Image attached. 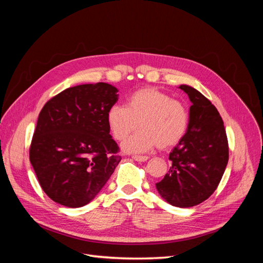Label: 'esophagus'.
Returning <instances> with one entry per match:
<instances>
[{"mask_svg":"<svg viewBox=\"0 0 263 263\" xmlns=\"http://www.w3.org/2000/svg\"><path fill=\"white\" fill-rule=\"evenodd\" d=\"M133 159L135 161H138V162H145L148 160V157L147 156H133Z\"/></svg>","mask_w":263,"mask_h":263,"instance_id":"esophagus-1","label":"esophagus"}]
</instances>
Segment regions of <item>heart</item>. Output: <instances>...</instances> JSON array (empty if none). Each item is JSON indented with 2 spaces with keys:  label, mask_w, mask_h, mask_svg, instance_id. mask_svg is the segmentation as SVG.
<instances>
[{
  "label": "heart",
  "mask_w": 263,
  "mask_h": 263,
  "mask_svg": "<svg viewBox=\"0 0 263 263\" xmlns=\"http://www.w3.org/2000/svg\"><path fill=\"white\" fill-rule=\"evenodd\" d=\"M107 125L117 140L126 139L122 149L128 154L147 153L158 146L169 148L183 138L189 125V113L181 102L155 87H144L134 92L127 106L113 105L107 110Z\"/></svg>",
  "instance_id": "1"
}]
</instances>
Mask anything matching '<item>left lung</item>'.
<instances>
[{
  "label": "left lung",
  "mask_w": 263,
  "mask_h": 263,
  "mask_svg": "<svg viewBox=\"0 0 263 263\" xmlns=\"http://www.w3.org/2000/svg\"><path fill=\"white\" fill-rule=\"evenodd\" d=\"M192 103L184 136L169 155L172 165L156 183L160 196L177 208H192L214 193L228 162L224 123L211 101L194 87L181 84Z\"/></svg>",
  "instance_id": "obj_1"
}]
</instances>
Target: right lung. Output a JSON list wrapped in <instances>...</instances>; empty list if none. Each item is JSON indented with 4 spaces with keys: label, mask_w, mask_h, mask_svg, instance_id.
I'll use <instances>...</instances> for the list:
<instances>
[{
    "label": "right lung",
    "mask_w": 263,
    "mask_h": 263,
    "mask_svg": "<svg viewBox=\"0 0 263 263\" xmlns=\"http://www.w3.org/2000/svg\"><path fill=\"white\" fill-rule=\"evenodd\" d=\"M117 92L104 82L72 86L39 113L29 160L53 202L72 209L89 204L121 161L106 118Z\"/></svg>",
    "instance_id": "1"
}]
</instances>
